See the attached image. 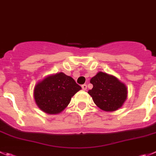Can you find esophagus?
<instances>
[{"instance_id":"1","label":"esophagus","mask_w":156,"mask_h":156,"mask_svg":"<svg viewBox=\"0 0 156 156\" xmlns=\"http://www.w3.org/2000/svg\"><path fill=\"white\" fill-rule=\"evenodd\" d=\"M82 89L83 90H86L87 89V84H83L82 85Z\"/></svg>"}]
</instances>
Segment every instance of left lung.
I'll return each instance as SVG.
<instances>
[{"instance_id":"1","label":"left lung","mask_w":156,"mask_h":156,"mask_svg":"<svg viewBox=\"0 0 156 156\" xmlns=\"http://www.w3.org/2000/svg\"><path fill=\"white\" fill-rule=\"evenodd\" d=\"M90 83L93 87L88 93L95 104L103 110H117L126 99V87L113 76L99 72L90 80Z\"/></svg>"}]
</instances>
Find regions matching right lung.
Segmentation results:
<instances>
[{
	"instance_id": "1",
	"label": "right lung",
	"mask_w": 156,
	"mask_h": 156,
	"mask_svg": "<svg viewBox=\"0 0 156 156\" xmlns=\"http://www.w3.org/2000/svg\"><path fill=\"white\" fill-rule=\"evenodd\" d=\"M80 90L81 87L72 77L59 73L37 84L34 95L41 110L49 114H57L68 106L72 96Z\"/></svg>"
}]
</instances>
